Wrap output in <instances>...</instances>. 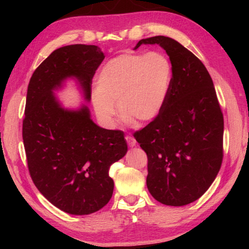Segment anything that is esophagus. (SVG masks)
<instances>
[{
  "label": "esophagus",
  "mask_w": 249,
  "mask_h": 249,
  "mask_svg": "<svg viewBox=\"0 0 249 249\" xmlns=\"http://www.w3.org/2000/svg\"><path fill=\"white\" fill-rule=\"evenodd\" d=\"M125 140H126V142H127V144H128L129 147L136 146V141H135V138H134L133 136H129V135H126Z\"/></svg>",
  "instance_id": "34e87169"
}]
</instances>
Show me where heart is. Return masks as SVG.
Returning <instances> with one entry per match:
<instances>
[{
    "label": "heart",
    "mask_w": 249,
    "mask_h": 249,
    "mask_svg": "<svg viewBox=\"0 0 249 249\" xmlns=\"http://www.w3.org/2000/svg\"><path fill=\"white\" fill-rule=\"evenodd\" d=\"M172 66L165 54L127 53L112 58L95 80L92 102L104 125H114L116 104L127 123H146L158 116L169 94Z\"/></svg>",
    "instance_id": "1"
}]
</instances>
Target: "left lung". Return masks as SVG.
I'll list each match as a JSON object with an SVG mask.
<instances>
[{"label":"left lung","mask_w":249,"mask_h":249,"mask_svg":"<svg viewBox=\"0 0 249 249\" xmlns=\"http://www.w3.org/2000/svg\"><path fill=\"white\" fill-rule=\"evenodd\" d=\"M157 44L172 66V82L161 112L135 132L148 158L147 188L160 203L182 206L204 195L220 171L224 120L212 78L190 50L166 36L142 39Z\"/></svg>","instance_id":"left-lung-1"}]
</instances>
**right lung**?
Instances as JSON below:
<instances>
[{"label": "right lung", "instance_id": "right-lung-1", "mask_svg": "<svg viewBox=\"0 0 249 249\" xmlns=\"http://www.w3.org/2000/svg\"><path fill=\"white\" fill-rule=\"evenodd\" d=\"M104 53L94 45H69L54 50L34 71L28 84L23 142L29 175L56 208L73 215L94 213L112 197V163L123 158L127 144L122 130L105 129L83 105L64 108L53 90L74 77L91 99V84Z\"/></svg>", "mask_w": 249, "mask_h": 249}]
</instances>
